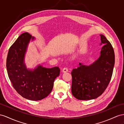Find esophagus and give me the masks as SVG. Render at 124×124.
<instances>
[{"instance_id":"obj_1","label":"esophagus","mask_w":124,"mask_h":124,"mask_svg":"<svg viewBox=\"0 0 124 124\" xmlns=\"http://www.w3.org/2000/svg\"><path fill=\"white\" fill-rule=\"evenodd\" d=\"M68 71H69V69L67 68H64L63 69V70H62V72H64V73L68 72Z\"/></svg>"}]
</instances>
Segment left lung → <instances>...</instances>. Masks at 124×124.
I'll return each instance as SVG.
<instances>
[{
  "mask_svg": "<svg viewBox=\"0 0 124 124\" xmlns=\"http://www.w3.org/2000/svg\"><path fill=\"white\" fill-rule=\"evenodd\" d=\"M101 47L100 56L89 66L79 63L71 72L72 95L78 100L96 98L107 87L113 74L115 54L112 44L104 35L101 34Z\"/></svg>",
  "mask_w": 124,
  "mask_h": 124,
  "instance_id": "left-lung-1",
  "label": "left lung"
}]
</instances>
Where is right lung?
Here are the masks:
<instances>
[{
	"mask_svg": "<svg viewBox=\"0 0 124 124\" xmlns=\"http://www.w3.org/2000/svg\"><path fill=\"white\" fill-rule=\"evenodd\" d=\"M31 38L34 39L28 32L18 38L9 50L6 67L9 78L17 93L28 100L39 101L51 92L60 69L58 66L49 69L41 65L33 70L27 69L24 58Z\"/></svg>",
	"mask_w": 124,
	"mask_h": 124,
	"instance_id": "add662e5",
	"label": "right lung"
}]
</instances>
